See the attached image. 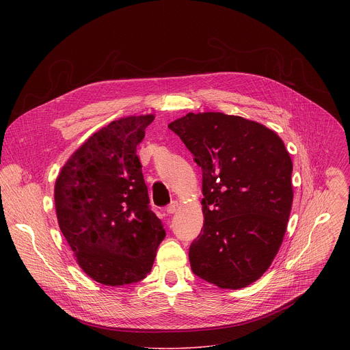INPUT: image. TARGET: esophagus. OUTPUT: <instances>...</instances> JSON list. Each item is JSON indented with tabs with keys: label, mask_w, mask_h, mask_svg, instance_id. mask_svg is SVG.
Masks as SVG:
<instances>
[{
	"label": "esophagus",
	"mask_w": 350,
	"mask_h": 350,
	"mask_svg": "<svg viewBox=\"0 0 350 350\" xmlns=\"http://www.w3.org/2000/svg\"><path fill=\"white\" fill-rule=\"evenodd\" d=\"M177 209H178V204H177V202H172V204L166 208V213H167V215H173V213L177 212Z\"/></svg>",
	"instance_id": "1"
}]
</instances>
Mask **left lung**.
<instances>
[{"instance_id":"1","label":"left lung","mask_w":350,"mask_h":350,"mask_svg":"<svg viewBox=\"0 0 350 350\" xmlns=\"http://www.w3.org/2000/svg\"><path fill=\"white\" fill-rule=\"evenodd\" d=\"M202 169L204 228L189 246L192 271L223 289L259 280L282 243L293 201L292 161L269 127L221 112L169 123Z\"/></svg>"}]
</instances>
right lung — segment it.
I'll return each mask as SVG.
<instances>
[{
    "label": "right lung",
    "instance_id": "obj_1",
    "mask_svg": "<svg viewBox=\"0 0 350 350\" xmlns=\"http://www.w3.org/2000/svg\"><path fill=\"white\" fill-rule=\"evenodd\" d=\"M155 115L126 116L87 138L54 188L59 228L77 265L94 281L120 286L151 273L166 235L149 209L137 145Z\"/></svg>",
    "mask_w": 350,
    "mask_h": 350
}]
</instances>
